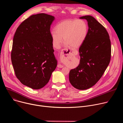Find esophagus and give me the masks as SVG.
<instances>
[{"label": "esophagus", "instance_id": "34e87169", "mask_svg": "<svg viewBox=\"0 0 123 123\" xmlns=\"http://www.w3.org/2000/svg\"><path fill=\"white\" fill-rule=\"evenodd\" d=\"M72 52V50H68L67 49H62L60 52V59L61 61L63 62L66 58L68 56V55L71 53V52ZM57 67L58 68H63V66L61 64H59L57 65Z\"/></svg>", "mask_w": 123, "mask_h": 123}]
</instances>
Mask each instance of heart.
<instances>
[{
  "label": "heart",
  "instance_id": "1",
  "mask_svg": "<svg viewBox=\"0 0 123 123\" xmlns=\"http://www.w3.org/2000/svg\"><path fill=\"white\" fill-rule=\"evenodd\" d=\"M51 32L53 45L59 48L63 41L66 46L74 48L80 47L85 41L88 32L87 22L82 19H67L58 23Z\"/></svg>",
  "mask_w": 123,
  "mask_h": 123
}]
</instances>
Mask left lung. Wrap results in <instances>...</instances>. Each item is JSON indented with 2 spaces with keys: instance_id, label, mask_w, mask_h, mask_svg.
Segmentation results:
<instances>
[{
  "instance_id": "8db88e82",
  "label": "left lung",
  "mask_w": 123,
  "mask_h": 123,
  "mask_svg": "<svg viewBox=\"0 0 123 123\" xmlns=\"http://www.w3.org/2000/svg\"><path fill=\"white\" fill-rule=\"evenodd\" d=\"M87 20L88 32L79 49L80 64L70 70L69 81L74 88L86 90L101 78L111 60V41L107 31L91 15L80 17Z\"/></svg>"
}]
</instances>
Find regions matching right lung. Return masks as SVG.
I'll use <instances>...</instances> for the list:
<instances>
[{"label":"right lung","mask_w":123,"mask_h":123,"mask_svg":"<svg viewBox=\"0 0 123 123\" xmlns=\"http://www.w3.org/2000/svg\"><path fill=\"white\" fill-rule=\"evenodd\" d=\"M54 19L45 13L32 15L20 24L14 35L11 58L15 75L33 89L46 85L57 67L50 32Z\"/></svg>","instance_id":"right-lung-1"}]
</instances>
